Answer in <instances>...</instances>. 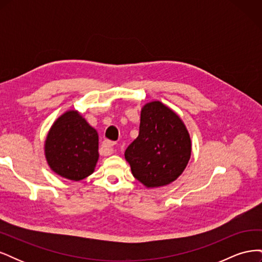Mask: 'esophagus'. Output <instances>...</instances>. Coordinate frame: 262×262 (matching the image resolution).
Returning a JSON list of instances; mask_svg holds the SVG:
<instances>
[{
    "label": "esophagus",
    "instance_id": "34e87169",
    "mask_svg": "<svg viewBox=\"0 0 262 262\" xmlns=\"http://www.w3.org/2000/svg\"><path fill=\"white\" fill-rule=\"evenodd\" d=\"M116 145V142L115 141H110V140H105L102 142L101 144V148L104 149V153L105 155H109L114 153V146Z\"/></svg>",
    "mask_w": 262,
    "mask_h": 262
}]
</instances>
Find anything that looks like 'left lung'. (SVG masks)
<instances>
[{
	"label": "left lung",
	"mask_w": 262,
	"mask_h": 262,
	"mask_svg": "<svg viewBox=\"0 0 262 262\" xmlns=\"http://www.w3.org/2000/svg\"><path fill=\"white\" fill-rule=\"evenodd\" d=\"M190 155L189 133L172 110L161 101L142 108L139 137L124 152L134 177L148 188L166 186L181 175Z\"/></svg>",
	"instance_id": "obj_1"
}]
</instances>
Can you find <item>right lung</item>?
Segmentation results:
<instances>
[{
    "label": "right lung",
    "instance_id": "add662e5",
    "mask_svg": "<svg viewBox=\"0 0 262 262\" xmlns=\"http://www.w3.org/2000/svg\"><path fill=\"white\" fill-rule=\"evenodd\" d=\"M46 157L58 175L81 180L98 160V134L77 112H68L52 125L46 140Z\"/></svg>",
    "mask_w": 262,
    "mask_h": 262
}]
</instances>
